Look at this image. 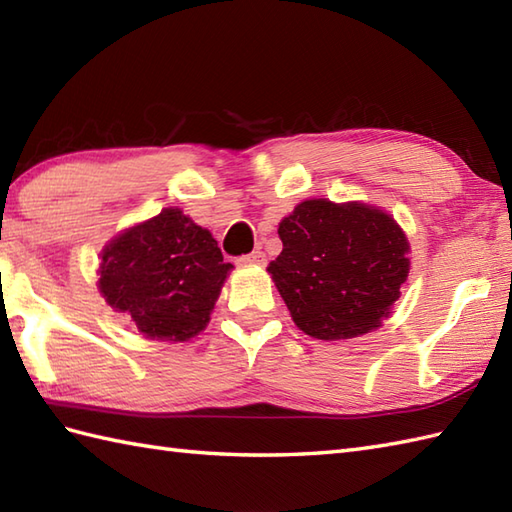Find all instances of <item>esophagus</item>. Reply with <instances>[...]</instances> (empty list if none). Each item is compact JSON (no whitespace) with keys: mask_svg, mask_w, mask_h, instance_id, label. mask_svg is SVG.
Listing matches in <instances>:
<instances>
[{"mask_svg":"<svg viewBox=\"0 0 512 512\" xmlns=\"http://www.w3.org/2000/svg\"><path fill=\"white\" fill-rule=\"evenodd\" d=\"M237 262L244 264V266H264L266 264V255H264V250H253V253L239 257Z\"/></svg>","mask_w":512,"mask_h":512,"instance_id":"esophagus-1","label":"esophagus"}]
</instances>
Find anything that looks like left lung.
I'll return each mask as SVG.
<instances>
[{"label":"left lung","mask_w":512,"mask_h":512,"mask_svg":"<svg viewBox=\"0 0 512 512\" xmlns=\"http://www.w3.org/2000/svg\"><path fill=\"white\" fill-rule=\"evenodd\" d=\"M268 273L297 328L354 339L380 328L409 277V242L394 217L363 202L306 200L279 222Z\"/></svg>","instance_id":"obj_1"}]
</instances>
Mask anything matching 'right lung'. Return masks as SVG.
<instances>
[{
    "instance_id": "1",
    "label": "right lung",
    "mask_w": 512,
    "mask_h": 512,
    "mask_svg": "<svg viewBox=\"0 0 512 512\" xmlns=\"http://www.w3.org/2000/svg\"><path fill=\"white\" fill-rule=\"evenodd\" d=\"M231 268L206 228L162 209L103 248L99 290L147 339L187 341L206 328Z\"/></svg>"
}]
</instances>
